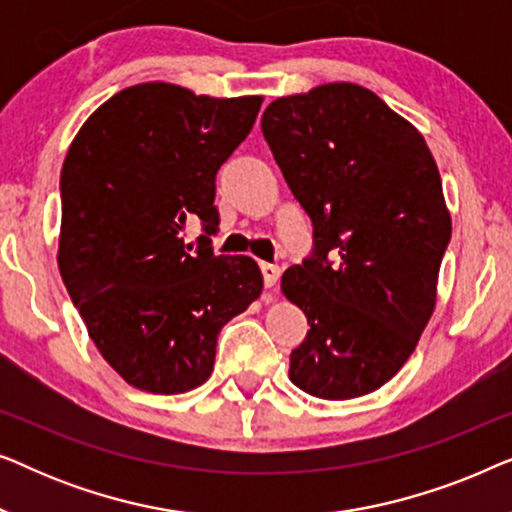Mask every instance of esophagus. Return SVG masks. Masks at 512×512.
I'll use <instances>...</instances> for the list:
<instances>
[{
  "instance_id": "34e87169",
  "label": "esophagus",
  "mask_w": 512,
  "mask_h": 512,
  "mask_svg": "<svg viewBox=\"0 0 512 512\" xmlns=\"http://www.w3.org/2000/svg\"><path fill=\"white\" fill-rule=\"evenodd\" d=\"M261 272H263V284L268 286V289H272L279 279V268L275 263H261Z\"/></svg>"
}]
</instances>
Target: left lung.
I'll use <instances>...</instances> for the list:
<instances>
[{"label": "left lung", "instance_id": "1", "mask_svg": "<svg viewBox=\"0 0 512 512\" xmlns=\"http://www.w3.org/2000/svg\"><path fill=\"white\" fill-rule=\"evenodd\" d=\"M261 130L314 226L310 256L282 277L310 324L291 382L328 401L370 394L408 361L436 305L452 237L436 160L415 125L354 83L279 97Z\"/></svg>", "mask_w": 512, "mask_h": 512}]
</instances>
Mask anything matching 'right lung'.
<instances>
[{
  "label": "right lung",
  "instance_id": "add662e5",
  "mask_svg": "<svg viewBox=\"0 0 512 512\" xmlns=\"http://www.w3.org/2000/svg\"><path fill=\"white\" fill-rule=\"evenodd\" d=\"M263 97L125 88L83 123L60 174L58 265L104 361L132 387L184 394L212 375L216 340L263 291L249 256H216V172ZM200 220L195 248L180 233Z\"/></svg>",
  "mask_w": 512,
  "mask_h": 512
}]
</instances>
